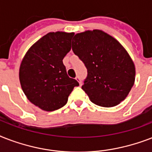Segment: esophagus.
<instances>
[{
	"label": "esophagus",
	"instance_id": "esophagus-1",
	"mask_svg": "<svg viewBox=\"0 0 152 152\" xmlns=\"http://www.w3.org/2000/svg\"><path fill=\"white\" fill-rule=\"evenodd\" d=\"M76 80H77V81H78L79 83H80V84H81L80 78V77H79V76H76Z\"/></svg>",
	"mask_w": 152,
	"mask_h": 152
}]
</instances>
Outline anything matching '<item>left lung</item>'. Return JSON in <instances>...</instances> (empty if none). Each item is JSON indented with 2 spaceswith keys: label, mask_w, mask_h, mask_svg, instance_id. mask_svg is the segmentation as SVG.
<instances>
[{
  "label": "left lung",
  "mask_w": 152,
  "mask_h": 152,
  "mask_svg": "<svg viewBox=\"0 0 152 152\" xmlns=\"http://www.w3.org/2000/svg\"><path fill=\"white\" fill-rule=\"evenodd\" d=\"M72 49L88 69L82 89L93 103L112 107L127 97L136 68L117 39L101 30L85 31L74 36Z\"/></svg>",
  "instance_id": "8db88e82"
}]
</instances>
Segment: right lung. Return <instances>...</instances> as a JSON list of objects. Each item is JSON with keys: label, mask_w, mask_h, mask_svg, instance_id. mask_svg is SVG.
Segmentation results:
<instances>
[{"label": "right lung", "mask_w": 152, "mask_h": 152, "mask_svg": "<svg viewBox=\"0 0 152 152\" xmlns=\"http://www.w3.org/2000/svg\"><path fill=\"white\" fill-rule=\"evenodd\" d=\"M74 33L50 32L33 44L20 67L19 78L27 99L42 110L64 106L79 83L69 77L62 60L71 50Z\"/></svg>", "instance_id": "right-lung-1"}]
</instances>
